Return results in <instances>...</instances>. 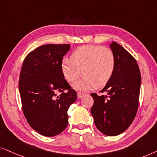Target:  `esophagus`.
I'll use <instances>...</instances> for the list:
<instances>
[{"mask_svg":"<svg viewBox=\"0 0 157 157\" xmlns=\"http://www.w3.org/2000/svg\"><path fill=\"white\" fill-rule=\"evenodd\" d=\"M85 95V93H77V98H79V99H81V98L84 97V96Z\"/></svg>","mask_w":157,"mask_h":157,"instance_id":"esophagus-1","label":"esophagus"}]
</instances>
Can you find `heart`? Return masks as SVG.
Listing matches in <instances>:
<instances>
[{
  "instance_id": "heart-1",
  "label": "heart",
  "mask_w": 157,
  "mask_h": 157,
  "mask_svg": "<svg viewBox=\"0 0 157 157\" xmlns=\"http://www.w3.org/2000/svg\"><path fill=\"white\" fill-rule=\"evenodd\" d=\"M115 67L114 53L101 45L81 46L72 52L71 59L64 58L61 62L62 74L69 82H76L82 73L85 75L75 85V88L81 90L105 85L111 78Z\"/></svg>"
}]
</instances>
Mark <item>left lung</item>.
Here are the masks:
<instances>
[{"instance_id":"8db88e82","label":"left lung","mask_w":157,"mask_h":157,"mask_svg":"<svg viewBox=\"0 0 157 157\" xmlns=\"http://www.w3.org/2000/svg\"><path fill=\"white\" fill-rule=\"evenodd\" d=\"M110 49L116 57V67L110 80L100 93H92L91 108L96 127L106 136L121 134L132 124L139 106L141 77L136 60L118 43Z\"/></svg>"}]
</instances>
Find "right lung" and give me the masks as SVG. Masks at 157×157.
I'll list each match as a JSON object with an SVG mask.
<instances>
[{
  "label": "right lung",
  "mask_w": 157,
  "mask_h": 157,
  "mask_svg": "<svg viewBox=\"0 0 157 157\" xmlns=\"http://www.w3.org/2000/svg\"><path fill=\"white\" fill-rule=\"evenodd\" d=\"M70 44H45L28 54L23 62L18 88L25 118L45 136L61 133L68 124L67 110L77 100L61 70Z\"/></svg>",
  "instance_id": "add662e5"
}]
</instances>
